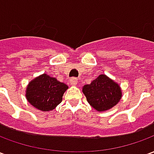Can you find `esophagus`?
Returning a JSON list of instances; mask_svg holds the SVG:
<instances>
[{"label":"esophagus","mask_w":154,"mask_h":154,"mask_svg":"<svg viewBox=\"0 0 154 154\" xmlns=\"http://www.w3.org/2000/svg\"><path fill=\"white\" fill-rule=\"evenodd\" d=\"M70 83H71V85H72V86H76V85L77 84V78H75V77L72 78V79L70 80Z\"/></svg>","instance_id":"esophagus-1"}]
</instances>
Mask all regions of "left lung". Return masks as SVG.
Listing matches in <instances>:
<instances>
[{
    "label": "left lung",
    "instance_id": "obj_1",
    "mask_svg": "<svg viewBox=\"0 0 154 154\" xmlns=\"http://www.w3.org/2000/svg\"><path fill=\"white\" fill-rule=\"evenodd\" d=\"M88 103L98 111H105L115 106L121 98L119 85L106 77L100 75L82 89Z\"/></svg>",
    "mask_w": 154,
    "mask_h": 154
}]
</instances>
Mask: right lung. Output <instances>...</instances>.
Returning <instances> with one entry per match:
<instances>
[{"label":"right lung","instance_id":"1","mask_svg":"<svg viewBox=\"0 0 154 154\" xmlns=\"http://www.w3.org/2000/svg\"><path fill=\"white\" fill-rule=\"evenodd\" d=\"M68 87L54 77L43 74L30 82L26 89V98L33 106L43 111L54 110L63 100Z\"/></svg>","mask_w":154,"mask_h":154}]
</instances>
